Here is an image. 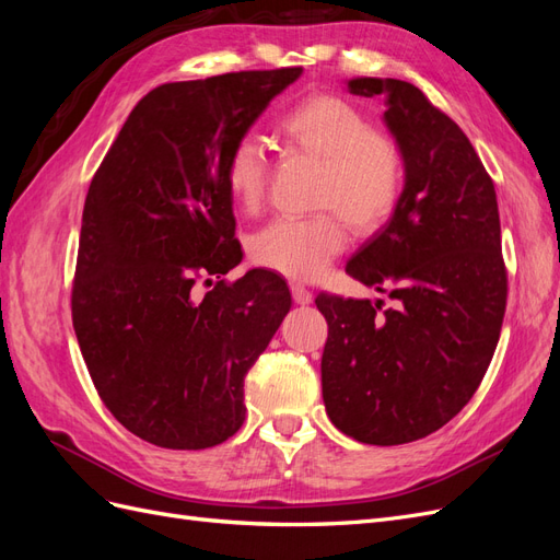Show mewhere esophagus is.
<instances>
[{"label":"esophagus","mask_w":560,"mask_h":560,"mask_svg":"<svg viewBox=\"0 0 560 560\" xmlns=\"http://www.w3.org/2000/svg\"><path fill=\"white\" fill-rule=\"evenodd\" d=\"M292 299H294V303H301V306H306V303H311L313 301V292L311 290H306V287L303 284H292Z\"/></svg>","instance_id":"esophagus-1"}]
</instances>
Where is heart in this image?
I'll list each match as a JSON object with an SVG mask.
<instances>
[{
  "label": "heart",
  "mask_w": 560,
  "mask_h": 560,
  "mask_svg": "<svg viewBox=\"0 0 560 560\" xmlns=\"http://www.w3.org/2000/svg\"><path fill=\"white\" fill-rule=\"evenodd\" d=\"M290 151L322 161L315 206L334 212L280 217L249 241V257L292 280H315L346 247V224L360 235L378 231L404 189V154L393 135L374 128L366 112L334 93H315L276 124ZM264 149L243 138L229 151L224 182L235 206L257 212L266 196Z\"/></svg>",
  "instance_id": "obj_1"
}]
</instances>
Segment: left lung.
<instances>
[{
  "label": "left lung",
  "instance_id": "8db88e82",
  "mask_svg": "<svg viewBox=\"0 0 560 560\" xmlns=\"http://www.w3.org/2000/svg\"><path fill=\"white\" fill-rule=\"evenodd\" d=\"M354 95H385L404 154L389 222L346 273L393 299L319 294L327 416L362 444L397 446L444 428L477 393L506 308L495 186L467 135L409 81L360 77Z\"/></svg>",
  "mask_w": 560,
  "mask_h": 560
}]
</instances>
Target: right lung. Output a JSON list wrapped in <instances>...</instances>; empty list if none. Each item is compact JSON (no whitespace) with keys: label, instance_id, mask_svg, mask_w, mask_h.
Here are the masks:
<instances>
[{"label":"right lung","instance_id":"right-lung-1","mask_svg":"<svg viewBox=\"0 0 560 560\" xmlns=\"http://www.w3.org/2000/svg\"><path fill=\"white\" fill-rule=\"evenodd\" d=\"M301 72L163 83L135 105L91 182L72 322L100 399L149 444L200 451L238 432L247 371L292 308L270 270L202 296L194 284L241 264L224 163Z\"/></svg>","mask_w":560,"mask_h":560}]
</instances>
